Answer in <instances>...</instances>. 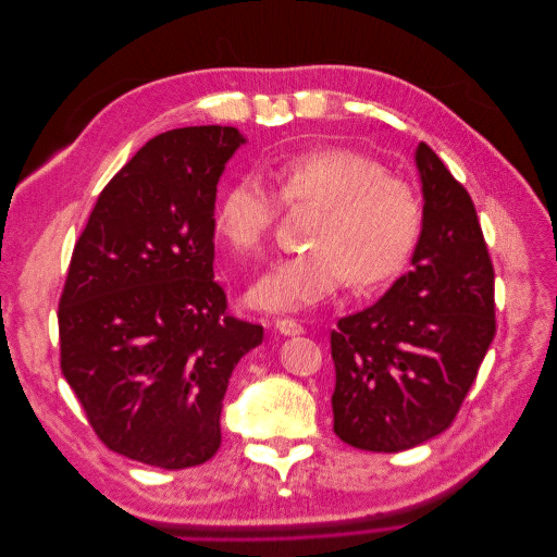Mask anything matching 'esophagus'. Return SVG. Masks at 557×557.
Returning <instances> with one entry per match:
<instances>
[{
	"label": "esophagus",
	"mask_w": 557,
	"mask_h": 557,
	"mask_svg": "<svg viewBox=\"0 0 557 557\" xmlns=\"http://www.w3.org/2000/svg\"><path fill=\"white\" fill-rule=\"evenodd\" d=\"M276 330L281 332V334H285V336H293V334H301L305 332V327H301L297 320H293V318H276Z\"/></svg>",
	"instance_id": "34e87169"
}]
</instances>
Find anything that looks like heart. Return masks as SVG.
I'll return each instance as SVG.
<instances>
[{
    "mask_svg": "<svg viewBox=\"0 0 557 557\" xmlns=\"http://www.w3.org/2000/svg\"><path fill=\"white\" fill-rule=\"evenodd\" d=\"M278 193L290 205H318L311 248L281 258L250 288V301L269 311L320 305L350 278L374 288L395 278L423 234V199L404 176L346 146H320L283 158ZM278 213V197L258 174H244L223 195L215 232L242 256L258 252Z\"/></svg>",
    "mask_w": 557,
    "mask_h": 557,
    "instance_id": "heart-1",
    "label": "heart"
}]
</instances>
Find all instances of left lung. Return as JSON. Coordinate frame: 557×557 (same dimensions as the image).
<instances>
[{
	"label": "left lung",
	"instance_id": "1",
	"mask_svg": "<svg viewBox=\"0 0 557 557\" xmlns=\"http://www.w3.org/2000/svg\"><path fill=\"white\" fill-rule=\"evenodd\" d=\"M416 164L425 218L411 272L330 334L334 434L360 450H407L448 430L497 330L474 201L428 144Z\"/></svg>",
	"mask_w": 557,
	"mask_h": 557
}]
</instances>
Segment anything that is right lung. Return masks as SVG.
<instances>
[{
    "mask_svg": "<svg viewBox=\"0 0 557 557\" xmlns=\"http://www.w3.org/2000/svg\"><path fill=\"white\" fill-rule=\"evenodd\" d=\"M237 127L162 132L99 193L60 295V367L107 448L211 460L232 369L262 342L213 281L215 185Z\"/></svg>",
    "mask_w": 557,
    "mask_h": 557,
    "instance_id": "add662e5",
    "label": "right lung"
}]
</instances>
